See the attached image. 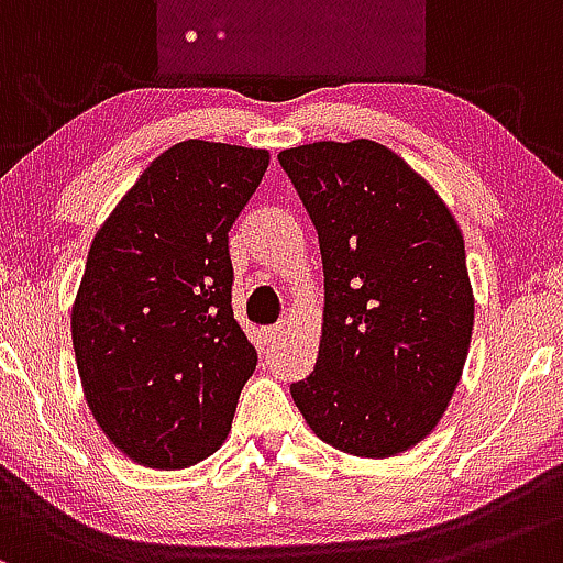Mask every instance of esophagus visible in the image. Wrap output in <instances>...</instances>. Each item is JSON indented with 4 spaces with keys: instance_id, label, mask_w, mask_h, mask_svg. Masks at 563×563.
Returning a JSON list of instances; mask_svg holds the SVG:
<instances>
[{
    "instance_id": "1",
    "label": "esophagus",
    "mask_w": 563,
    "mask_h": 563,
    "mask_svg": "<svg viewBox=\"0 0 563 563\" xmlns=\"http://www.w3.org/2000/svg\"><path fill=\"white\" fill-rule=\"evenodd\" d=\"M282 332H284V324H274V327H265L263 330V334H265V340H268V343H276V340L282 338Z\"/></svg>"
}]
</instances>
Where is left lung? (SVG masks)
Listing matches in <instances>:
<instances>
[{"instance_id":"left-lung-1","label":"left lung","mask_w":563,"mask_h":563,"mask_svg":"<svg viewBox=\"0 0 563 563\" xmlns=\"http://www.w3.org/2000/svg\"><path fill=\"white\" fill-rule=\"evenodd\" d=\"M319 231L324 319L311 377L292 399L321 441L383 460L420 444L450 407L473 334L457 220L388 145L284 148Z\"/></svg>"}]
</instances>
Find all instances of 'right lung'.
I'll return each instance as SVG.
<instances>
[{"label":"right lung","mask_w":563,"mask_h":563,"mask_svg":"<svg viewBox=\"0 0 563 563\" xmlns=\"http://www.w3.org/2000/svg\"><path fill=\"white\" fill-rule=\"evenodd\" d=\"M271 154L183 141L95 233L71 308L87 407L137 465L180 471L220 450L257 353L231 308L229 231Z\"/></svg>","instance_id":"right-lung-1"}]
</instances>
